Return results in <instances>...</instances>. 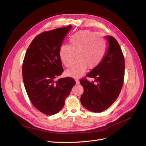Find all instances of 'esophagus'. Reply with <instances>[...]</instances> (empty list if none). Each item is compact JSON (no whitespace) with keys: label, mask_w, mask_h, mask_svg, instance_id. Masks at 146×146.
Here are the masks:
<instances>
[{"label":"esophagus","mask_w":146,"mask_h":146,"mask_svg":"<svg viewBox=\"0 0 146 146\" xmlns=\"http://www.w3.org/2000/svg\"><path fill=\"white\" fill-rule=\"evenodd\" d=\"M76 85H78L79 83H80V82H79V80H77V79H76Z\"/></svg>","instance_id":"34e87169"}]
</instances>
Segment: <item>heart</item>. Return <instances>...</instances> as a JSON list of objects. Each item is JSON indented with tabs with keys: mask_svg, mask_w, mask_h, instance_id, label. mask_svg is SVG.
I'll use <instances>...</instances> for the list:
<instances>
[{
	"mask_svg": "<svg viewBox=\"0 0 146 146\" xmlns=\"http://www.w3.org/2000/svg\"><path fill=\"white\" fill-rule=\"evenodd\" d=\"M69 44H62L59 49L61 61L66 67L68 76L78 77L86 71L87 67L94 69L102 62L107 52V43L98 33L82 30L73 34L69 39Z\"/></svg>",
	"mask_w": 146,
	"mask_h": 146,
	"instance_id": "heart-1",
	"label": "heart"
}]
</instances>
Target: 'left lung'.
Returning <instances> with one entry per match:
<instances>
[{
  "label": "left lung",
  "mask_w": 146,
  "mask_h": 146,
  "mask_svg": "<svg viewBox=\"0 0 146 146\" xmlns=\"http://www.w3.org/2000/svg\"><path fill=\"white\" fill-rule=\"evenodd\" d=\"M105 38L108 45L104 58L86 76L94 78L96 83L85 78L80 80L84 90L80 98L82 105L96 113L104 111L117 99L124 78L125 61L120 46L114 37Z\"/></svg>",
  "instance_id": "left-lung-1"
}]
</instances>
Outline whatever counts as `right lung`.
<instances>
[{
    "instance_id": "obj_1",
    "label": "right lung",
    "mask_w": 146,
    "mask_h": 146,
    "mask_svg": "<svg viewBox=\"0 0 146 146\" xmlns=\"http://www.w3.org/2000/svg\"><path fill=\"white\" fill-rule=\"evenodd\" d=\"M72 26L39 34L25 53L23 77L26 92L34 107L46 115L58 113L76 82L72 77H57L63 72L59 49Z\"/></svg>"
}]
</instances>
